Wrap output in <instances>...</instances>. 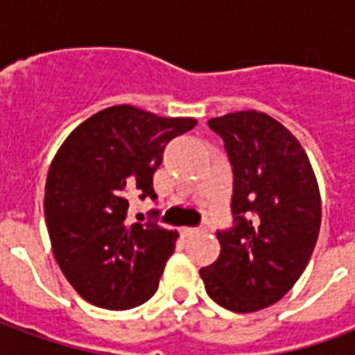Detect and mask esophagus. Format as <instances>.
<instances>
[{
    "label": "esophagus",
    "instance_id": "34e87169",
    "mask_svg": "<svg viewBox=\"0 0 355 355\" xmlns=\"http://www.w3.org/2000/svg\"><path fill=\"white\" fill-rule=\"evenodd\" d=\"M201 230H203V228H190V226H184V228H182V234H184V236H193V234H198V232Z\"/></svg>",
    "mask_w": 355,
    "mask_h": 355
}]
</instances>
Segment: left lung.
I'll use <instances>...</instances> for the list:
<instances>
[{
  "instance_id": "8db88e82",
  "label": "left lung",
  "mask_w": 355,
  "mask_h": 355,
  "mask_svg": "<svg viewBox=\"0 0 355 355\" xmlns=\"http://www.w3.org/2000/svg\"><path fill=\"white\" fill-rule=\"evenodd\" d=\"M224 142L234 175L232 226L216 230L220 254L200 275L232 312L272 306L312 257L321 201L308 155L279 121L247 110L207 121Z\"/></svg>"
}]
</instances>
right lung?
I'll use <instances>...</instances> for the list:
<instances>
[{
	"label": "right lung",
	"mask_w": 355,
	"mask_h": 355,
	"mask_svg": "<svg viewBox=\"0 0 355 355\" xmlns=\"http://www.w3.org/2000/svg\"><path fill=\"white\" fill-rule=\"evenodd\" d=\"M192 117L112 106L76 127L51 163L45 220L58 266L91 304L135 308L152 298L177 230L127 218L129 198L157 200L154 173Z\"/></svg>",
	"instance_id": "add662e5"
}]
</instances>
